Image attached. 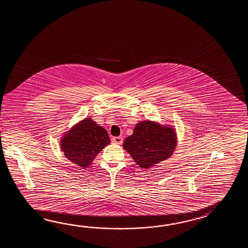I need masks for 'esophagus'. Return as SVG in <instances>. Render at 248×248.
<instances>
[{
	"label": "esophagus",
	"mask_w": 248,
	"mask_h": 248,
	"mask_svg": "<svg viewBox=\"0 0 248 248\" xmlns=\"http://www.w3.org/2000/svg\"><path fill=\"white\" fill-rule=\"evenodd\" d=\"M111 142L117 143V144H122L123 142V138L122 137H114L111 138Z\"/></svg>",
	"instance_id": "obj_1"
}]
</instances>
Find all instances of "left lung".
<instances>
[{
    "mask_svg": "<svg viewBox=\"0 0 248 248\" xmlns=\"http://www.w3.org/2000/svg\"><path fill=\"white\" fill-rule=\"evenodd\" d=\"M176 135L170 126L157 122H141L126 137L123 148L142 169H149L169 158L176 146Z\"/></svg>",
    "mask_w": 248,
    "mask_h": 248,
    "instance_id": "1",
    "label": "left lung"
}]
</instances>
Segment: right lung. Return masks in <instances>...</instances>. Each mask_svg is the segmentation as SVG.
I'll use <instances>...</instances> for the list:
<instances>
[{
  "mask_svg": "<svg viewBox=\"0 0 248 248\" xmlns=\"http://www.w3.org/2000/svg\"><path fill=\"white\" fill-rule=\"evenodd\" d=\"M110 142L106 129L86 118L62 137L61 150L70 161L86 168Z\"/></svg>",
  "mask_w": 248,
  "mask_h": 248,
  "instance_id": "add662e5",
  "label": "right lung"
}]
</instances>
